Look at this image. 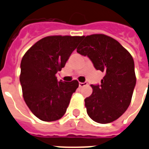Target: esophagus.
<instances>
[{"label":"esophagus","mask_w":149,"mask_h":149,"mask_svg":"<svg viewBox=\"0 0 149 149\" xmlns=\"http://www.w3.org/2000/svg\"><path fill=\"white\" fill-rule=\"evenodd\" d=\"M87 85V83L84 82V83H81V82H80L79 83V88H83L84 86Z\"/></svg>","instance_id":"34e87169"}]
</instances>
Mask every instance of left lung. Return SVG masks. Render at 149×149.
<instances>
[{"label": "left lung", "instance_id": "1", "mask_svg": "<svg viewBox=\"0 0 149 149\" xmlns=\"http://www.w3.org/2000/svg\"><path fill=\"white\" fill-rule=\"evenodd\" d=\"M77 52L88 57L97 70L105 74L100 85H91L85 98L88 116L94 121L112 123L125 113L136 83L132 55L116 39L104 34L84 36Z\"/></svg>", "mask_w": 149, "mask_h": 149}]
</instances>
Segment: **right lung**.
<instances>
[{
	"label": "right lung",
	"instance_id": "obj_1",
	"mask_svg": "<svg viewBox=\"0 0 149 149\" xmlns=\"http://www.w3.org/2000/svg\"><path fill=\"white\" fill-rule=\"evenodd\" d=\"M83 36H49L36 42L22 58L19 75L23 97L39 120L55 121L65 113L78 81H58L55 76L65 67Z\"/></svg>",
	"mask_w": 149,
	"mask_h": 149
}]
</instances>
